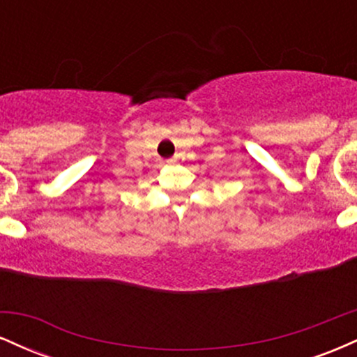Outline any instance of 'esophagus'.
<instances>
[{"label": "esophagus", "mask_w": 357, "mask_h": 357, "mask_svg": "<svg viewBox=\"0 0 357 357\" xmlns=\"http://www.w3.org/2000/svg\"><path fill=\"white\" fill-rule=\"evenodd\" d=\"M169 162H171V165H183V162H184V155L183 154H176L174 158L169 159Z\"/></svg>", "instance_id": "34e87169"}]
</instances>
